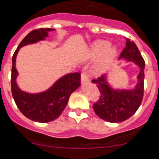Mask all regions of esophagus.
Masks as SVG:
<instances>
[{"label":"esophagus","instance_id":"1","mask_svg":"<svg viewBox=\"0 0 159 159\" xmlns=\"http://www.w3.org/2000/svg\"><path fill=\"white\" fill-rule=\"evenodd\" d=\"M89 81L88 76H87L85 73H81V83H85V82H86V81Z\"/></svg>","mask_w":159,"mask_h":159}]
</instances>
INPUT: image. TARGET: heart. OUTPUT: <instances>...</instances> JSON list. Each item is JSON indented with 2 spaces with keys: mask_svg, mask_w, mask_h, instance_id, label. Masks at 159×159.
Returning a JSON list of instances; mask_svg holds the SVG:
<instances>
[{
  "mask_svg": "<svg viewBox=\"0 0 159 159\" xmlns=\"http://www.w3.org/2000/svg\"><path fill=\"white\" fill-rule=\"evenodd\" d=\"M109 41L97 40L90 46L89 55L92 60H97L93 67V72L101 74L112 64L118 55V50Z\"/></svg>",
  "mask_w": 159,
  "mask_h": 159,
  "instance_id": "1",
  "label": "heart"
}]
</instances>
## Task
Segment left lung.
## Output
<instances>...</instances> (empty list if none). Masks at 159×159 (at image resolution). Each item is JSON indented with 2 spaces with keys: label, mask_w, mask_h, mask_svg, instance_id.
Here are the masks:
<instances>
[{
  "label": "left lung",
  "mask_w": 159,
  "mask_h": 159,
  "mask_svg": "<svg viewBox=\"0 0 159 159\" xmlns=\"http://www.w3.org/2000/svg\"><path fill=\"white\" fill-rule=\"evenodd\" d=\"M119 59L134 62L139 68L134 89L112 88L107 79V74L92 81L101 93L99 100L93 105V108L100 118L110 123H120L130 118L139 108L143 97L145 62L137 46L129 39H126V47Z\"/></svg>",
  "instance_id": "1"
}]
</instances>
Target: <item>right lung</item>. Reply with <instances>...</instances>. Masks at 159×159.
Returning <instances> with one entry per match:
<instances>
[{
	"mask_svg": "<svg viewBox=\"0 0 159 159\" xmlns=\"http://www.w3.org/2000/svg\"><path fill=\"white\" fill-rule=\"evenodd\" d=\"M52 28H39L28 33L19 44L12 56L11 89L12 97L20 111L27 118L35 122L48 123L59 116L66 106L70 96L81 85L79 73L67 74L57 80L48 89L37 93L22 91L16 83L18 71L16 68V58L21 48L28 44L44 40Z\"/></svg>",
	"mask_w": 159,
	"mask_h": 159,
	"instance_id": "obj_1",
	"label": "right lung"
}]
</instances>
